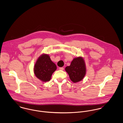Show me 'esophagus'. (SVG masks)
Instances as JSON below:
<instances>
[{"instance_id": "34e87169", "label": "esophagus", "mask_w": 123, "mask_h": 123, "mask_svg": "<svg viewBox=\"0 0 123 123\" xmlns=\"http://www.w3.org/2000/svg\"><path fill=\"white\" fill-rule=\"evenodd\" d=\"M59 70H64V68H62V67H60V68H59Z\"/></svg>"}]
</instances>
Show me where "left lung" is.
I'll list each match as a JSON object with an SVG mask.
<instances>
[{
  "instance_id": "obj_1",
  "label": "left lung",
  "mask_w": 123,
  "mask_h": 123,
  "mask_svg": "<svg viewBox=\"0 0 123 123\" xmlns=\"http://www.w3.org/2000/svg\"><path fill=\"white\" fill-rule=\"evenodd\" d=\"M65 70L73 83L81 81L86 74V66L84 59L81 56L74 58L70 65L67 66Z\"/></svg>"
}]
</instances>
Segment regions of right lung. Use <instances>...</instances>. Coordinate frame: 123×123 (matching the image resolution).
I'll use <instances>...</instances> for the list:
<instances>
[{
	"instance_id": "right-lung-1",
	"label": "right lung",
	"mask_w": 123,
	"mask_h": 123,
	"mask_svg": "<svg viewBox=\"0 0 123 123\" xmlns=\"http://www.w3.org/2000/svg\"><path fill=\"white\" fill-rule=\"evenodd\" d=\"M57 67L47 54H42L37 59L34 67L35 76L43 82L50 80L53 73Z\"/></svg>"
}]
</instances>
